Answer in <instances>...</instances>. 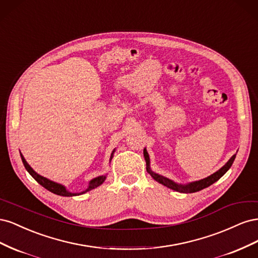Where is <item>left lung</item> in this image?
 <instances>
[{"instance_id":"left-lung-1","label":"left lung","mask_w":258,"mask_h":258,"mask_svg":"<svg viewBox=\"0 0 258 258\" xmlns=\"http://www.w3.org/2000/svg\"><path fill=\"white\" fill-rule=\"evenodd\" d=\"M143 153H144V158H145V161H146V170L148 171V173H150L153 176L155 181H157L158 183L165 185L166 187H168V188H170V189H173V190H176V191H179V192H185V194L199 191L201 189L207 188V187H209L210 185H212L213 183L218 181V179H220L229 170V168L232 165L233 160H235V158H236V155H233L224 167H222L220 170L216 171V172L213 173L212 175H210V176H208L204 179H200V181L190 183L188 185H178V184H175L174 182H172L171 179H169L165 176H161L159 174L154 173L153 171L150 169V157H148V154H147L146 150H144Z\"/></svg>"}]
</instances>
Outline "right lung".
<instances>
[{
  "mask_svg": "<svg viewBox=\"0 0 258 258\" xmlns=\"http://www.w3.org/2000/svg\"><path fill=\"white\" fill-rule=\"evenodd\" d=\"M20 156H21V160H22V162H23V166H25V168L27 169L28 172H29L31 175H32V177L35 179V181H36L38 184H41L43 187H45V188L47 189V190H49V191H51V192H53V194H56V195H59V196L71 197V196H77V195L87 192V191H89V190H91V189H93V188H96V187H98L99 185L102 184V183L104 182V179H105V176H104V175L98 176V177H96V178L91 179L90 183H89V187H88V188L86 189L85 191L80 192V194H73V192L68 191V190L66 189L64 186H62V185H60V184H58V183H54V182H52V181H49L48 178H46V177H44V176H42V175H40V174H37L36 172H34L33 169L28 165V162L26 161V159L23 158V156H22L21 154H20ZM111 158H112V157H111Z\"/></svg>",
  "mask_w": 258,
  "mask_h": 258,
  "instance_id": "add662e5",
  "label": "right lung"
}]
</instances>
